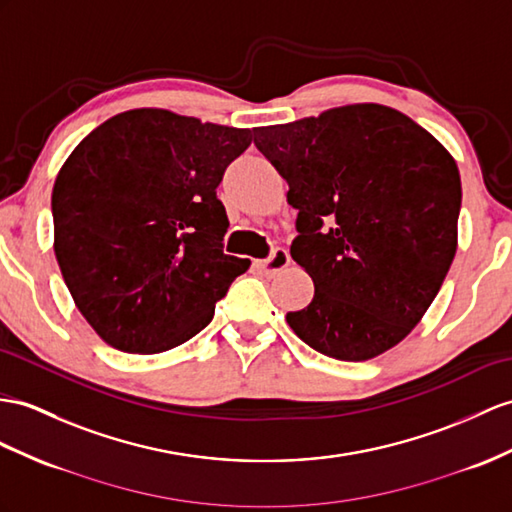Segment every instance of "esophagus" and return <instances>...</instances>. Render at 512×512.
Masks as SVG:
<instances>
[{
	"label": "esophagus",
	"mask_w": 512,
	"mask_h": 512,
	"mask_svg": "<svg viewBox=\"0 0 512 512\" xmlns=\"http://www.w3.org/2000/svg\"><path fill=\"white\" fill-rule=\"evenodd\" d=\"M289 263H291L289 252H286L284 247H276L267 260H260L258 269L263 271L265 276H276V273H280V271H284L286 267H289Z\"/></svg>",
	"instance_id": "34e87169"
}]
</instances>
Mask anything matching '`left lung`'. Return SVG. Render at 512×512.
<instances>
[{"mask_svg": "<svg viewBox=\"0 0 512 512\" xmlns=\"http://www.w3.org/2000/svg\"><path fill=\"white\" fill-rule=\"evenodd\" d=\"M297 208L291 256L315 284L286 321L306 345L347 363L391 350L426 315L458 245L460 173L404 112L330 108L254 130Z\"/></svg>", "mask_w": 512, "mask_h": 512, "instance_id": "left-lung-1", "label": "left lung"}]
</instances>
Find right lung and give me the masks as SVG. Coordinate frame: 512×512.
<instances>
[{
  "mask_svg": "<svg viewBox=\"0 0 512 512\" xmlns=\"http://www.w3.org/2000/svg\"><path fill=\"white\" fill-rule=\"evenodd\" d=\"M252 130L162 108L110 117L73 149L52 191L54 252L82 317L115 350L189 341L247 258L223 254L217 186Z\"/></svg>",
  "mask_w": 512,
  "mask_h": 512,
  "instance_id": "right-lung-1",
  "label": "right lung"
}]
</instances>
